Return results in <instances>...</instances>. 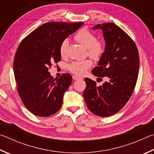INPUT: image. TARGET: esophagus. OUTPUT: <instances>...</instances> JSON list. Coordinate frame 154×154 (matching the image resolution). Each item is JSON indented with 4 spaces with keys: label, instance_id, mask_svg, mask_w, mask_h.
<instances>
[{
    "label": "esophagus",
    "instance_id": "obj_1",
    "mask_svg": "<svg viewBox=\"0 0 154 154\" xmlns=\"http://www.w3.org/2000/svg\"><path fill=\"white\" fill-rule=\"evenodd\" d=\"M72 79H73V80H78V79H82V78L79 76H77V75H73V76H72Z\"/></svg>",
    "mask_w": 154,
    "mask_h": 154
}]
</instances>
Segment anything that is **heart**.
I'll list each match as a JSON object with an SVG mask.
<instances>
[{
	"label": "heart",
	"instance_id": "heart-1",
	"mask_svg": "<svg viewBox=\"0 0 154 154\" xmlns=\"http://www.w3.org/2000/svg\"><path fill=\"white\" fill-rule=\"evenodd\" d=\"M74 39L77 42L82 44L87 48L88 54L95 60H99L105 52V46L102 42L97 41V38L93 33L85 29L79 31L75 34ZM69 40H64L61 42L59 48L60 54L62 57H66L67 55ZM93 62L90 59L81 61H74L69 65V70L72 73L79 76L85 74L87 71L92 66Z\"/></svg>",
	"mask_w": 154,
	"mask_h": 154
}]
</instances>
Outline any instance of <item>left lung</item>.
<instances>
[{
	"instance_id": "obj_1",
	"label": "left lung",
	"mask_w": 154,
	"mask_h": 154,
	"mask_svg": "<svg viewBox=\"0 0 154 154\" xmlns=\"http://www.w3.org/2000/svg\"><path fill=\"white\" fill-rule=\"evenodd\" d=\"M92 29H102L106 47L98 66L91 72L108 81L97 87L94 81L85 78L83 97L92 113L108 117L121 110L132 96L138 77L139 52L130 36L114 23L98 24Z\"/></svg>"
}]
</instances>
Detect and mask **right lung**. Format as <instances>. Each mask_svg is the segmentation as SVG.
Instances as JSON below:
<instances>
[{
    "instance_id": "right-lung-1",
    "label": "right lung",
    "mask_w": 154,
    "mask_h": 154,
    "mask_svg": "<svg viewBox=\"0 0 154 154\" xmlns=\"http://www.w3.org/2000/svg\"><path fill=\"white\" fill-rule=\"evenodd\" d=\"M83 24L48 22L33 30L19 44L13 64L17 90L25 106L34 115L50 116L61 108L72 77L63 73L56 80L48 69L52 63L61 60V42Z\"/></svg>"
}]
</instances>
